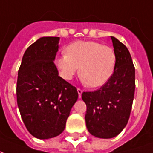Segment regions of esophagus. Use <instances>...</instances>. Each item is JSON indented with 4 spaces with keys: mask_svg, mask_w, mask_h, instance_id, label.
Listing matches in <instances>:
<instances>
[{
    "mask_svg": "<svg viewBox=\"0 0 153 153\" xmlns=\"http://www.w3.org/2000/svg\"><path fill=\"white\" fill-rule=\"evenodd\" d=\"M78 93H79V97H81V95H82V93H83V90L80 89V88H78Z\"/></svg>",
    "mask_w": 153,
    "mask_h": 153,
    "instance_id": "esophagus-1",
    "label": "esophagus"
}]
</instances>
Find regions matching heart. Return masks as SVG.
Here are the masks:
<instances>
[{
  "label": "heart",
  "mask_w": 153,
  "mask_h": 153,
  "mask_svg": "<svg viewBox=\"0 0 153 153\" xmlns=\"http://www.w3.org/2000/svg\"><path fill=\"white\" fill-rule=\"evenodd\" d=\"M65 55L56 60L64 79H72L79 67V76L87 86L104 85L115 70L116 56L112 47L97 42L77 41L68 45Z\"/></svg>",
  "instance_id": "1"
}]
</instances>
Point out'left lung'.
Returning <instances> with one entry per match:
<instances>
[{"instance_id":"8db88e82","label":"left lung","mask_w":153,"mask_h":153,"mask_svg":"<svg viewBox=\"0 0 153 153\" xmlns=\"http://www.w3.org/2000/svg\"><path fill=\"white\" fill-rule=\"evenodd\" d=\"M116 56L114 73L99 89L83 92L88 130L97 138H111L124 129L130 116L135 90V68L129 51L111 37Z\"/></svg>"}]
</instances>
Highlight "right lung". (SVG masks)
<instances>
[{
  "mask_svg": "<svg viewBox=\"0 0 153 153\" xmlns=\"http://www.w3.org/2000/svg\"><path fill=\"white\" fill-rule=\"evenodd\" d=\"M59 40L44 37L30 45L18 71L19 112L28 131L39 139L54 138L64 131L79 97L76 88L58 75L53 62Z\"/></svg>",
  "mask_w": 153,
  "mask_h": 153,
  "instance_id": "1",
  "label": "right lung"
}]
</instances>
